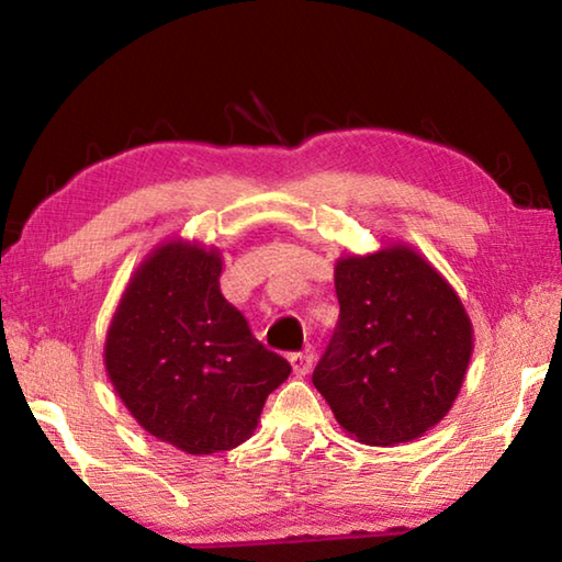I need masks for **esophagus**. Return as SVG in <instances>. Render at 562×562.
<instances>
[{"label": "esophagus", "instance_id": "34e87169", "mask_svg": "<svg viewBox=\"0 0 562 562\" xmlns=\"http://www.w3.org/2000/svg\"><path fill=\"white\" fill-rule=\"evenodd\" d=\"M288 359H290V367H292L294 376L310 374L312 361H315V359H312V355H307V351H294V355H290Z\"/></svg>", "mask_w": 562, "mask_h": 562}]
</instances>
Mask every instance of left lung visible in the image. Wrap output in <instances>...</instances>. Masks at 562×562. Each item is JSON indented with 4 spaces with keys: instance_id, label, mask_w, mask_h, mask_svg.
Returning <instances> with one entry per match:
<instances>
[{
    "instance_id": "1",
    "label": "left lung",
    "mask_w": 562,
    "mask_h": 562,
    "mask_svg": "<svg viewBox=\"0 0 562 562\" xmlns=\"http://www.w3.org/2000/svg\"><path fill=\"white\" fill-rule=\"evenodd\" d=\"M339 322L312 384L367 446L408 443L451 412L473 325L451 282L408 243L335 262Z\"/></svg>"
}]
</instances>
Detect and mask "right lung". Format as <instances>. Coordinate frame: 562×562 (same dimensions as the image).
I'll return each mask as SVG.
<instances>
[{
  "mask_svg": "<svg viewBox=\"0 0 562 562\" xmlns=\"http://www.w3.org/2000/svg\"><path fill=\"white\" fill-rule=\"evenodd\" d=\"M223 252L170 237L123 290L103 364L123 406L158 441L190 456L231 451L258 429L290 364L252 337L221 294Z\"/></svg>",
  "mask_w": 562,
  "mask_h": 562,
  "instance_id": "1",
  "label": "right lung"
}]
</instances>
